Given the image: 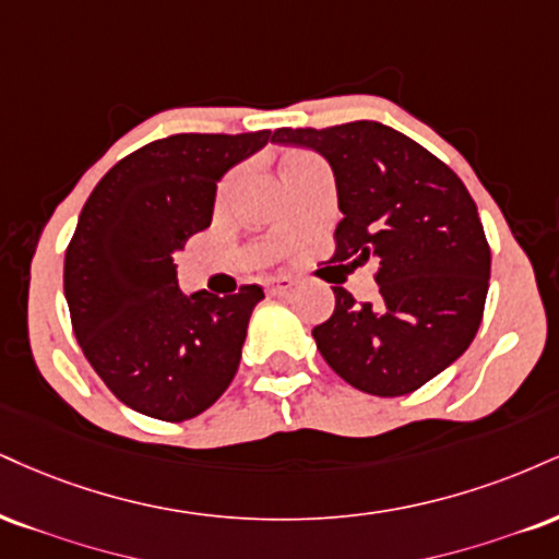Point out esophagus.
<instances>
[{
    "instance_id": "esophagus-1",
    "label": "esophagus",
    "mask_w": 559,
    "mask_h": 559,
    "mask_svg": "<svg viewBox=\"0 0 559 559\" xmlns=\"http://www.w3.org/2000/svg\"><path fill=\"white\" fill-rule=\"evenodd\" d=\"M262 284H265L267 294H286V292H292L294 281L288 278V275H267Z\"/></svg>"
}]
</instances>
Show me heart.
I'll return each instance as SVG.
<instances>
[{"mask_svg":"<svg viewBox=\"0 0 559 559\" xmlns=\"http://www.w3.org/2000/svg\"><path fill=\"white\" fill-rule=\"evenodd\" d=\"M314 156H309V153H305V151H288L284 158H281V174L284 171H288V169H294V166H299V164H307V160H312ZM228 187V181L224 185V190Z\"/></svg>","mask_w":559,"mask_h":559,"instance_id":"heart-1","label":"heart"}]
</instances>
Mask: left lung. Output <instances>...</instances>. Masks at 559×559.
<instances>
[{
  "mask_svg": "<svg viewBox=\"0 0 559 559\" xmlns=\"http://www.w3.org/2000/svg\"><path fill=\"white\" fill-rule=\"evenodd\" d=\"M273 143L312 147L331 164L344 213L331 262L380 265L378 301L333 286V314L312 331L322 359L369 395L414 393L479 331L492 254L472 194L427 147L369 119L284 127Z\"/></svg>",
  "mask_w": 559,
  "mask_h": 559,
  "instance_id": "8db88e82",
  "label": "left lung"
}]
</instances>
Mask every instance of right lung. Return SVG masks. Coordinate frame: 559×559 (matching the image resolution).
I'll use <instances>...</instances> for the list:
<instances>
[{
	"label": "right lung",
	"mask_w": 559,
	"mask_h": 559,
	"mask_svg": "<svg viewBox=\"0 0 559 559\" xmlns=\"http://www.w3.org/2000/svg\"><path fill=\"white\" fill-rule=\"evenodd\" d=\"M271 130L171 134L106 171L64 254V297L85 359L119 401L160 421L211 408L239 369L260 286L177 284L174 252L211 226L215 185Z\"/></svg>",
	"instance_id": "add662e5"
}]
</instances>
